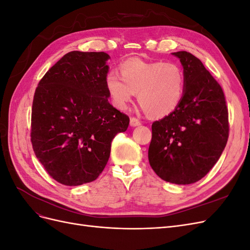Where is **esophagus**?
I'll use <instances>...</instances> for the list:
<instances>
[{"instance_id": "34e87169", "label": "esophagus", "mask_w": 250, "mask_h": 250, "mask_svg": "<svg viewBox=\"0 0 250 250\" xmlns=\"http://www.w3.org/2000/svg\"><path fill=\"white\" fill-rule=\"evenodd\" d=\"M141 121L138 119V118H134V117H132V118H130V125L132 126V127H135V126H139V125H141Z\"/></svg>"}]
</instances>
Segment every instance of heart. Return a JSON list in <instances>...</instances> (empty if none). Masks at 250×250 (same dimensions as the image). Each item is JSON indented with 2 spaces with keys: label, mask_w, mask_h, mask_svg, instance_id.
<instances>
[{
  "label": "heart",
  "mask_w": 250,
  "mask_h": 250,
  "mask_svg": "<svg viewBox=\"0 0 250 250\" xmlns=\"http://www.w3.org/2000/svg\"><path fill=\"white\" fill-rule=\"evenodd\" d=\"M121 76L109 72L105 86L116 107L127 108L135 94L143 110L149 117L164 118L175 110L183 101L185 73L173 62L127 59L120 65Z\"/></svg>",
  "instance_id": "b5f03b06"
}]
</instances>
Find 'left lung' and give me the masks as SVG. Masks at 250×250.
Listing matches in <instances>:
<instances>
[{"mask_svg": "<svg viewBox=\"0 0 250 250\" xmlns=\"http://www.w3.org/2000/svg\"><path fill=\"white\" fill-rule=\"evenodd\" d=\"M184 66L183 101L152 123L149 164L165 181L190 185L200 180L221 156L229 133L222 87L200 60L186 51L173 53Z\"/></svg>", "mask_w": 250, "mask_h": 250, "instance_id": "1", "label": "left lung"}]
</instances>
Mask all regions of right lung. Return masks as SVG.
Here are the masks:
<instances>
[{"label":"right lung","mask_w":250,"mask_h":250,"mask_svg":"<svg viewBox=\"0 0 250 250\" xmlns=\"http://www.w3.org/2000/svg\"><path fill=\"white\" fill-rule=\"evenodd\" d=\"M108 58L104 52H69L35 89L33 151L59 184L80 186L97 179L108 162L111 141L129 125V117L108 102Z\"/></svg>","instance_id":"add662e5"}]
</instances>
